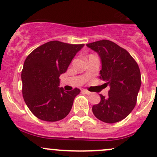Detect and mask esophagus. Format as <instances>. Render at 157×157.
Returning a JSON list of instances; mask_svg holds the SVG:
<instances>
[{
  "mask_svg": "<svg viewBox=\"0 0 157 157\" xmlns=\"http://www.w3.org/2000/svg\"><path fill=\"white\" fill-rule=\"evenodd\" d=\"M83 92L84 93V94H91V93L90 92V91H87V90H85V89H84V90H83Z\"/></svg>",
  "mask_w": 157,
  "mask_h": 157,
  "instance_id": "esophagus-1",
  "label": "esophagus"
}]
</instances>
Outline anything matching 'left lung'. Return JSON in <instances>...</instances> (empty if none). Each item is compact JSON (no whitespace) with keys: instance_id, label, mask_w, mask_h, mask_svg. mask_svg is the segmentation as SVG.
<instances>
[{"instance_id":"1","label":"left lung","mask_w":157,"mask_h":157,"mask_svg":"<svg viewBox=\"0 0 157 157\" xmlns=\"http://www.w3.org/2000/svg\"><path fill=\"white\" fill-rule=\"evenodd\" d=\"M97 52L101 63V80L109 86L108 97L92 106L96 118L108 124L119 122L135 108L141 87L139 67L129 52L114 42L101 40L87 44Z\"/></svg>"}]
</instances>
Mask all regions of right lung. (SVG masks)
Here are the masks:
<instances>
[{
  "instance_id": "add662e5",
  "label": "right lung",
  "mask_w": 157,
  "mask_h": 157,
  "mask_svg": "<svg viewBox=\"0 0 157 157\" xmlns=\"http://www.w3.org/2000/svg\"><path fill=\"white\" fill-rule=\"evenodd\" d=\"M84 46L53 40L36 48L27 56L21 74L22 96L38 119L55 122L70 112L80 90L66 91L59 87V77L66 73L72 59Z\"/></svg>"
}]
</instances>
